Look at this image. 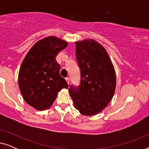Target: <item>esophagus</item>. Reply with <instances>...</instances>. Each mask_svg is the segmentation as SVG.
Masks as SVG:
<instances>
[{
    "instance_id": "1",
    "label": "esophagus",
    "mask_w": 149,
    "mask_h": 149,
    "mask_svg": "<svg viewBox=\"0 0 149 149\" xmlns=\"http://www.w3.org/2000/svg\"><path fill=\"white\" fill-rule=\"evenodd\" d=\"M66 81H67V83H68V85H70V81H69V78H68V77H66Z\"/></svg>"
}]
</instances>
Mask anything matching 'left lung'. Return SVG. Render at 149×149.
Listing matches in <instances>:
<instances>
[{
	"mask_svg": "<svg viewBox=\"0 0 149 149\" xmlns=\"http://www.w3.org/2000/svg\"><path fill=\"white\" fill-rule=\"evenodd\" d=\"M75 56L80 68L78 86L68 90L76 109L83 115H96L107 107L115 93L116 74L104 47L93 39L78 41Z\"/></svg>",
	"mask_w": 149,
	"mask_h": 149,
	"instance_id": "8db88e82",
	"label": "left lung"
}]
</instances>
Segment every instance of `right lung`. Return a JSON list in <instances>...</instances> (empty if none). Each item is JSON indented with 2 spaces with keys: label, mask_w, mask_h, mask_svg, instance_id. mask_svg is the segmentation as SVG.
<instances>
[{
  "label": "right lung",
  "mask_w": 149,
  "mask_h": 149,
  "mask_svg": "<svg viewBox=\"0 0 149 149\" xmlns=\"http://www.w3.org/2000/svg\"><path fill=\"white\" fill-rule=\"evenodd\" d=\"M68 43L55 36L36 42L20 66L18 83L24 100L38 111L49 108L62 88H68L60 76V65L56 60Z\"/></svg>",
  "instance_id": "right-lung-1"
}]
</instances>
